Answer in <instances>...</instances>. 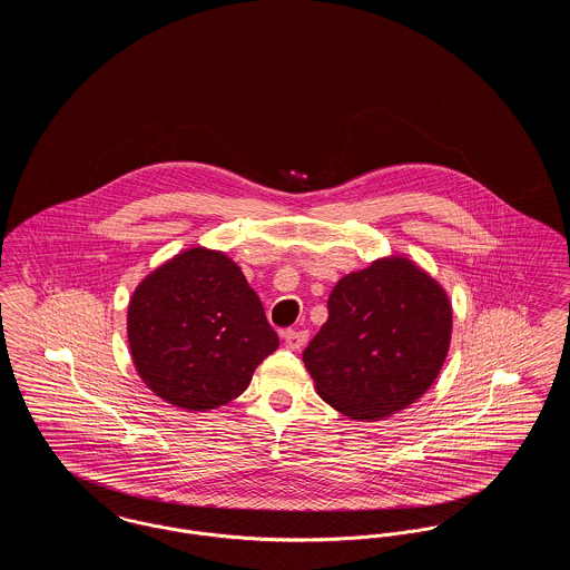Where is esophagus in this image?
Returning <instances> with one entry per match:
<instances>
[{"label": "esophagus", "instance_id": "esophagus-1", "mask_svg": "<svg viewBox=\"0 0 570 570\" xmlns=\"http://www.w3.org/2000/svg\"><path fill=\"white\" fill-rule=\"evenodd\" d=\"M284 344H286V348H291V351H298V348H303L305 344H307V331H297V328H288V331H284Z\"/></svg>", "mask_w": 570, "mask_h": 570}]
</instances>
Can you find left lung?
<instances>
[{
	"label": "left lung",
	"instance_id": "1",
	"mask_svg": "<svg viewBox=\"0 0 570 570\" xmlns=\"http://www.w3.org/2000/svg\"><path fill=\"white\" fill-rule=\"evenodd\" d=\"M326 307L303 363L328 406L376 421L434 384L451 346L453 309L444 288L412 261L380 258L344 275Z\"/></svg>",
	"mask_w": 570,
	"mask_h": 570
}]
</instances>
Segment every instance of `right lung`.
Wrapping results in <instances>:
<instances>
[{
    "instance_id": "1",
    "label": "right lung",
    "mask_w": 570,
    "mask_h": 570,
    "mask_svg": "<svg viewBox=\"0 0 570 570\" xmlns=\"http://www.w3.org/2000/svg\"><path fill=\"white\" fill-rule=\"evenodd\" d=\"M128 342L140 380L194 412L239 397L279 346L242 269L207 247L177 254L136 286Z\"/></svg>"
}]
</instances>
